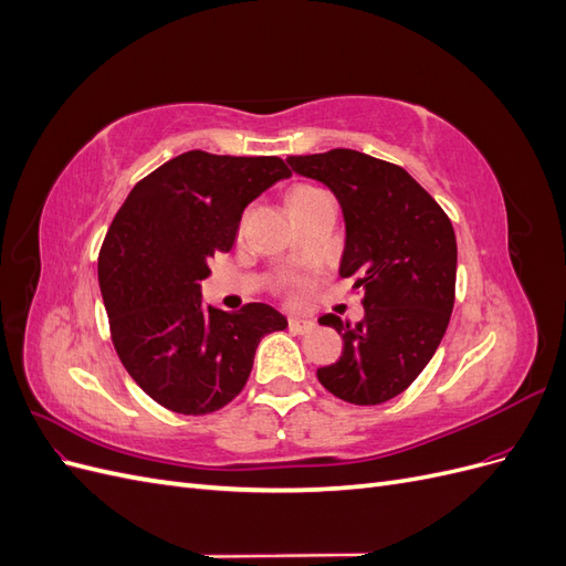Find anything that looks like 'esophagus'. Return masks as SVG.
Returning a JSON list of instances; mask_svg holds the SVG:
<instances>
[{
	"mask_svg": "<svg viewBox=\"0 0 566 566\" xmlns=\"http://www.w3.org/2000/svg\"><path fill=\"white\" fill-rule=\"evenodd\" d=\"M287 325H290V331L297 333V335H306V333H312L316 328V323L312 318H300V316H290Z\"/></svg>",
	"mask_w": 566,
	"mask_h": 566,
	"instance_id": "34e87169",
	"label": "esophagus"
}]
</instances>
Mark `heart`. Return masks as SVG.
Instances as JSON below:
<instances>
[{
	"mask_svg": "<svg viewBox=\"0 0 566 566\" xmlns=\"http://www.w3.org/2000/svg\"><path fill=\"white\" fill-rule=\"evenodd\" d=\"M321 196H325V193H321L318 188H314V186H295V188H290L287 196H285L287 212L293 214V217H297L300 212H304Z\"/></svg>",
	"mask_w": 566,
	"mask_h": 566,
	"instance_id": "heart-1",
	"label": "heart"
}]
</instances>
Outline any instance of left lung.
<instances>
[{
    "instance_id": "1",
    "label": "left lung",
    "mask_w": 566,
    "mask_h": 566,
    "mask_svg": "<svg viewBox=\"0 0 566 566\" xmlns=\"http://www.w3.org/2000/svg\"><path fill=\"white\" fill-rule=\"evenodd\" d=\"M287 165L339 200L347 227L339 276L364 290V321L318 318L345 342L337 361L318 368V382L342 401L385 403L418 378L449 328L458 264L451 219L403 167L366 153L333 148L290 156Z\"/></svg>"
}]
</instances>
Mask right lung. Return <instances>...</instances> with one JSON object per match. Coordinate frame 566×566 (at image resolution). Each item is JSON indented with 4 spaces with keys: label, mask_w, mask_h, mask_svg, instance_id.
Returning <instances> with one entry per match:
<instances>
[{
    "label": "right lung",
    "mask_w": 566,
    "mask_h": 566,
    "mask_svg": "<svg viewBox=\"0 0 566 566\" xmlns=\"http://www.w3.org/2000/svg\"><path fill=\"white\" fill-rule=\"evenodd\" d=\"M276 156L188 150L144 177L98 252V285L119 361L153 401L184 416L224 408L243 391L260 339L287 328L273 306H205L210 260L233 248L243 210L279 179Z\"/></svg>",
    "instance_id": "obj_1"
}]
</instances>
